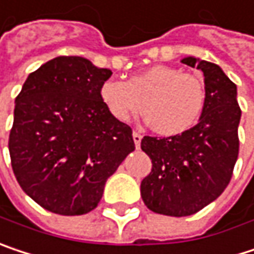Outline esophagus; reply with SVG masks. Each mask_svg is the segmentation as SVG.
Wrapping results in <instances>:
<instances>
[{
  "label": "esophagus",
  "instance_id": "1",
  "mask_svg": "<svg viewBox=\"0 0 254 254\" xmlns=\"http://www.w3.org/2000/svg\"><path fill=\"white\" fill-rule=\"evenodd\" d=\"M132 136H133V141H135V147H136V148H139V147H141V139H142V135H141L139 132L133 130V132H132Z\"/></svg>",
  "mask_w": 254,
  "mask_h": 254
}]
</instances>
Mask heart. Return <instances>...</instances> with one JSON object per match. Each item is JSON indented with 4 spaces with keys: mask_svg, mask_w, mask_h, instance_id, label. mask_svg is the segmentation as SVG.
Listing matches in <instances>:
<instances>
[{
    "mask_svg": "<svg viewBox=\"0 0 254 254\" xmlns=\"http://www.w3.org/2000/svg\"><path fill=\"white\" fill-rule=\"evenodd\" d=\"M100 97L115 119L127 122L141 109L157 133L172 136L197 122L206 91L195 74L170 65H154L133 74L127 82H103Z\"/></svg>",
    "mask_w": 254,
    "mask_h": 254,
    "instance_id": "b5f03b06",
    "label": "heart"
}]
</instances>
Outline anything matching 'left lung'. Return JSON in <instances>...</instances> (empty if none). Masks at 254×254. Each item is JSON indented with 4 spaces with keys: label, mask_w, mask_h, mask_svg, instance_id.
Instances as JSON below:
<instances>
[{
    "label": "left lung",
    "mask_w": 254,
    "mask_h": 254,
    "mask_svg": "<svg viewBox=\"0 0 254 254\" xmlns=\"http://www.w3.org/2000/svg\"><path fill=\"white\" fill-rule=\"evenodd\" d=\"M183 64L203 72L206 99L195 127L167 138L144 136L152 169L141 182L147 208L161 215H193L228 186L239 157L242 109L237 87L218 65L196 58Z\"/></svg>",
    "instance_id": "obj_1"
}]
</instances>
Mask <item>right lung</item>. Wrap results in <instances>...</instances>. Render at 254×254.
Here are the masks:
<instances>
[{
  "label": "right lung",
  "instance_id": "obj_1",
  "mask_svg": "<svg viewBox=\"0 0 254 254\" xmlns=\"http://www.w3.org/2000/svg\"><path fill=\"white\" fill-rule=\"evenodd\" d=\"M112 71L81 57H58L32 72L15 97L8 138L14 176L42 208L84 215L106 180L135 150L132 129L100 97Z\"/></svg>",
  "mask_w": 254,
  "mask_h": 254
}]
</instances>
